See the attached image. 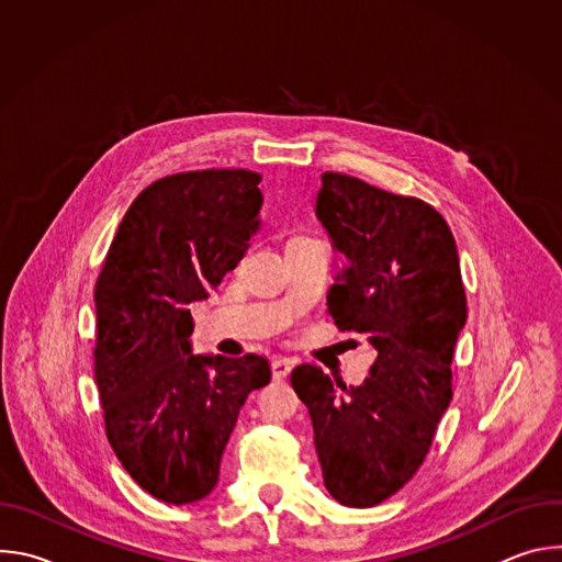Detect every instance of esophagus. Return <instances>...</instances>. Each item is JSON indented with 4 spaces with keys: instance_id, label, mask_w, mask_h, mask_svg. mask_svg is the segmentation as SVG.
Listing matches in <instances>:
<instances>
[{
    "instance_id": "obj_1",
    "label": "esophagus",
    "mask_w": 562,
    "mask_h": 562,
    "mask_svg": "<svg viewBox=\"0 0 562 562\" xmlns=\"http://www.w3.org/2000/svg\"><path fill=\"white\" fill-rule=\"evenodd\" d=\"M293 369V360L291 358H276L271 362V371H273V380H284Z\"/></svg>"
}]
</instances>
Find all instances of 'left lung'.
Masks as SVG:
<instances>
[{"label": "left lung", "instance_id": "8db88e82", "mask_svg": "<svg viewBox=\"0 0 562 562\" xmlns=\"http://www.w3.org/2000/svg\"><path fill=\"white\" fill-rule=\"evenodd\" d=\"M315 215L347 258L327 311L378 356L360 386L315 364L295 367L291 384L308 409L329 494L373 507L420 469L453 395V347L467 319L458 249L431 204L345 173H323Z\"/></svg>", "mask_w": 562, "mask_h": 562}]
</instances>
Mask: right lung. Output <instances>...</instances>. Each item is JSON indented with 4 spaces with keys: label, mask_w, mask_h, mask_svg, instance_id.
Masks as SVG:
<instances>
[{
    "label": "right lung",
    "mask_w": 562,
    "mask_h": 562,
    "mask_svg": "<svg viewBox=\"0 0 562 562\" xmlns=\"http://www.w3.org/2000/svg\"><path fill=\"white\" fill-rule=\"evenodd\" d=\"M262 176L206 169L148 184L128 206L95 284V382L106 438L153 498H206L262 356H193L191 304L237 267L260 226Z\"/></svg>",
    "instance_id": "obj_1"
}]
</instances>
